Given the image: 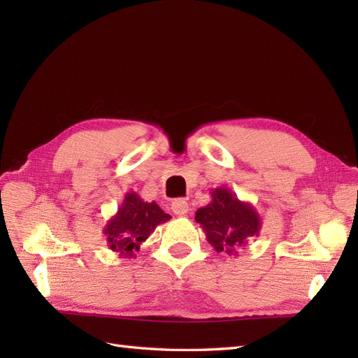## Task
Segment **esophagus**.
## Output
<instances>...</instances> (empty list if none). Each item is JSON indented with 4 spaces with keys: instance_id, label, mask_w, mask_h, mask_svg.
Listing matches in <instances>:
<instances>
[{
    "instance_id": "obj_1",
    "label": "esophagus",
    "mask_w": 358,
    "mask_h": 358,
    "mask_svg": "<svg viewBox=\"0 0 358 358\" xmlns=\"http://www.w3.org/2000/svg\"><path fill=\"white\" fill-rule=\"evenodd\" d=\"M171 210L176 216H185L188 213V203L182 199H178L171 203Z\"/></svg>"
}]
</instances>
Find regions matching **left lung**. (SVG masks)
Returning <instances> with one entry per match:
<instances>
[{
  "mask_svg": "<svg viewBox=\"0 0 358 358\" xmlns=\"http://www.w3.org/2000/svg\"><path fill=\"white\" fill-rule=\"evenodd\" d=\"M210 197L212 201L196 212V221L216 252L236 255L249 237L259 234L262 218L251 203L239 200L229 188H215Z\"/></svg>",
  "mask_w": 358,
  "mask_h": 358,
  "instance_id": "obj_1",
  "label": "left lung"
}]
</instances>
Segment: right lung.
Masks as SVG:
<instances>
[{"label": "right lung", "instance_id": "right-lung-1", "mask_svg": "<svg viewBox=\"0 0 358 358\" xmlns=\"http://www.w3.org/2000/svg\"><path fill=\"white\" fill-rule=\"evenodd\" d=\"M171 216L152 201L148 203L138 194L129 191L117 212L107 221L103 229L107 243L113 252L121 258H136L148 237L152 234L157 225L167 222Z\"/></svg>", "mask_w": 358, "mask_h": 358}]
</instances>
